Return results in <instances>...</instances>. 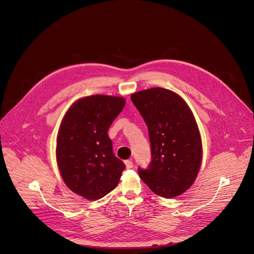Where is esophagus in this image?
Here are the masks:
<instances>
[{
    "label": "esophagus",
    "mask_w": 254,
    "mask_h": 254,
    "mask_svg": "<svg viewBox=\"0 0 254 254\" xmlns=\"http://www.w3.org/2000/svg\"><path fill=\"white\" fill-rule=\"evenodd\" d=\"M125 165H126V168H127V169L133 168V162H132L131 160H126V161H125Z\"/></svg>",
    "instance_id": "1"
}]
</instances>
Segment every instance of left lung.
Instances as JSON below:
<instances>
[{"mask_svg":"<svg viewBox=\"0 0 254 254\" xmlns=\"http://www.w3.org/2000/svg\"><path fill=\"white\" fill-rule=\"evenodd\" d=\"M148 128L151 161L139 177L162 197L181 195L194 182L201 164L198 127L187 104L169 89L154 87L131 95Z\"/></svg>","mask_w":254,"mask_h":254,"instance_id":"obj_1","label":"left lung"}]
</instances>
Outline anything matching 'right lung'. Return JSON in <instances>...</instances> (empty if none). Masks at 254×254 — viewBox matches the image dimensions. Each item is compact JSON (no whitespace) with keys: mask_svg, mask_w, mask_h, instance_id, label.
Wrapping results in <instances>:
<instances>
[{"mask_svg":"<svg viewBox=\"0 0 254 254\" xmlns=\"http://www.w3.org/2000/svg\"><path fill=\"white\" fill-rule=\"evenodd\" d=\"M125 106L119 96L95 94L74 103L57 138V162L66 185L95 200L119 183L126 166L115 157L108 130Z\"/></svg>","mask_w":254,"mask_h":254,"instance_id":"add662e5","label":"right lung"}]
</instances>
